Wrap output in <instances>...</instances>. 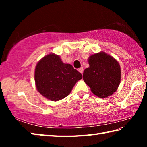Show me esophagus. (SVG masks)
Listing matches in <instances>:
<instances>
[{"mask_svg":"<svg viewBox=\"0 0 147 147\" xmlns=\"http://www.w3.org/2000/svg\"><path fill=\"white\" fill-rule=\"evenodd\" d=\"M78 71H79L80 73L82 74H83V72H84V69H83L82 67L80 68V69H78Z\"/></svg>","mask_w":147,"mask_h":147,"instance_id":"esophagus-1","label":"esophagus"}]
</instances>
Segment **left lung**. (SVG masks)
<instances>
[{"label":"left lung","instance_id":"8db88e82","mask_svg":"<svg viewBox=\"0 0 147 147\" xmlns=\"http://www.w3.org/2000/svg\"><path fill=\"white\" fill-rule=\"evenodd\" d=\"M89 67L84 71L83 79L94 94L100 98L110 96L121 82L120 65L104 52L93 54L88 59Z\"/></svg>","mask_w":147,"mask_h":147}]
</instances>
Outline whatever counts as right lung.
I'll use <instances>...</instances> for the list:
<instances>
[{
  "label": "right lung",
  "instance_id": "obj_1",
  "mask_svg": "<svg viewBox=\"0 0 147 147\" xmlns=\"http://www.w3.org/2000/svg\"><path fill=\"white\" fill-rule=\"evenodd\" d=\"M34 78L41 95L50 100L58 101L70 94L82 75L71 65L63 63L59 56L49 54L37 64Z\"/></svg>",
  "mask_w": 147,
  "mask_h": 147
}]
</instances>
